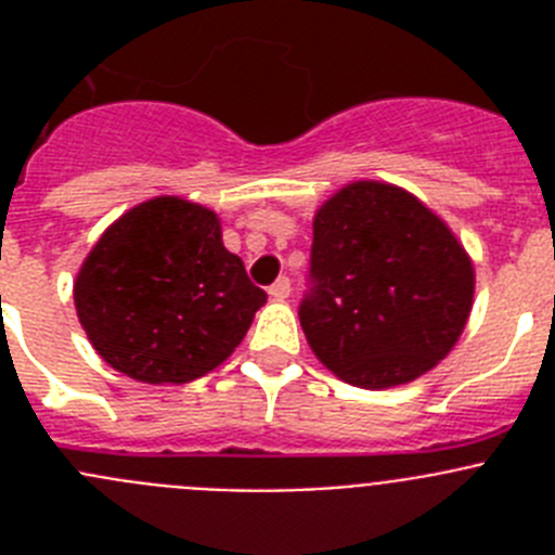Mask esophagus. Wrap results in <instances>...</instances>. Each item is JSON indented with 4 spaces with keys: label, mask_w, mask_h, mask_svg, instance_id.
<instances>
[{
    "label": "esophagus",
    "mask_w": 555,
    "mask_h": 555,
    "mask_svg": "<svg viewBox=\"0 0 555 555\" xmlns=\"http://www.w3.org/2000/svg\"><path fill=\"white\" fill-rule=\"evenodd\" d=\"M288 292H292V283H288V278H278V281L269 286V297H272V300H286Z\"/></svg>",
    "instance_id": "esophagus-1"
}]
</instances>
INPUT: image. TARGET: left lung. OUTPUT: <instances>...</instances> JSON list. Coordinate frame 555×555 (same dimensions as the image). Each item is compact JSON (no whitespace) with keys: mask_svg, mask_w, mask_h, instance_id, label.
Returning a JSON list of instances; mask_svg holds the SVG:
<instances>
[{"mask_svg":"<svg viewBox=\"0 0 555 555\" xmlns=\"http://www.w3.org/2000/svg\"><path fill=\"white\" fill-rule=\"evenodd\" d=\"M313 288L300 325L313 356L361 389H391L434 370L473 311L475 267L423 199L356 180L313 214Z\"/></svg>","mask_w":555,"mask_h":555,"instance_id":"8db88e82","label":"left lung"}]
</instances>
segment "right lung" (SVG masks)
<instances>
[{
    "label": "right lung",
    "instance_id": "obj_1",
    "mask_svg": "<svg viewBox=\"0 0 555 555\" xmlns=\"http://www.w3.org/2000/svg\"><path fill=\"white\" fill-rule=\"evenodd\" d=\"M267 302L222 244V222L183 197L121 214L86 255L77 320L102 361L141 384H189L233 356Z\"/></svg>",
    "mask_w": 555,
    "mask_h": 555
}]
</instances>
